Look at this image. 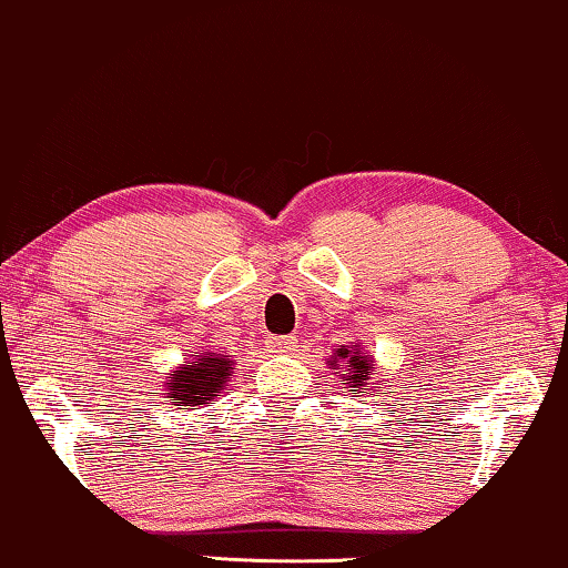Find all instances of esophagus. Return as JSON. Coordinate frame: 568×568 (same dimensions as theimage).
<instances>
[{"instance_id":"obj_1","label":"esophagus","mask_w":568,"mask_h":568,"mask_svg":"<svg viewBox=\"0 0 568 568\" xmlns=\"http://www.w3.org/2000/svg\"><path fill=\"white\" fill-rule=\"evenodd\" d=\"M295 345H298V342H295L293 337H273V339H270V347H273V353H281V355L293 353Z\"/></svg>"}]
</instances>
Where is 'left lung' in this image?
<instances>
[{"label":"left lung","instance_id":"1","mask_svg":"<svg viewBox=\"0 0 568 568\" xmlns=\"http://www.w3.org/2000/svg\"><path fill=\"white\" fill-rule=\"evenodd\" d=\"M326 365H329L334 375H339V381H345L347 390H355L361 396H375V390L381 388V381L373 383L375 361L371 353L363 349V342L339 345L332 353V357H326Z\"/></svg>","mask_w":568,"mask_h":568}]
</instances>
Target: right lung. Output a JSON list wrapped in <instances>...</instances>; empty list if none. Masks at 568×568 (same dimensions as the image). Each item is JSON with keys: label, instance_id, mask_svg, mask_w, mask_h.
I'll return each mask as SVG.
<instances>
[{"label": "right lung", "instance_id": "1", "mask_svg": "<svg viewBox=\"0 0 568 568\" xmlns=\"http://www.w3.org/2000/svg\"><path fill=\"white\" fill-rule=\"evenodd\" d=\"M231 373V355H223L221 349H197L164 375L162 398L178 409H203L226 390Z\"/></svg>", "mask_w": 568, "mask_h": 568}]
</instances>
